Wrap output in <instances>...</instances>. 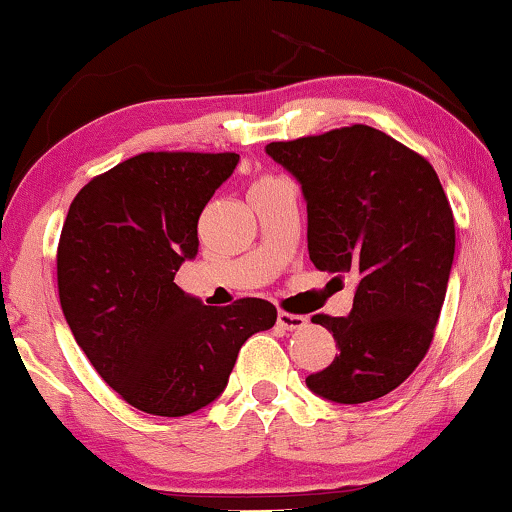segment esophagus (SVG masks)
Returning a JSON list of instances; mask_svg holds the SVG:
<instances>
[{
	"label": "esophagus",
	"instance_id": "obj_1",
	"mask_svg": "<svg viewBox=\"0 0 512 512\" xmlns=\"http://www.w3.org/2000/svg\"><path fill=\"white\" fill-rule=\"evenodd\" d=\"M276 323L283 328V331H300V328L307 326V316L300 314H288V312H278Z\"/></svg>",
	"mask_w": 512,
	"mask_h": 512
}]
</instances>
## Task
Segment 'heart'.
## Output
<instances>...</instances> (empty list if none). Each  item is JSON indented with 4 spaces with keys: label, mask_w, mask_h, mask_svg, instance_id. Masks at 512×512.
Returning a JSON list of instances; mask_svg holds the SVG:
<instances>
[{
    "label": "heart",
    "mask_w": 512,
    "mask_h": 512,
    "mask_svg": "<svg viewBox=\"0 0 512 512\" xmlns=\"http://www.w3.org/2000/svg\"><path fill=\"white\" fill-rule=\"evenodd\" d=\"M267 181H274V179H260V181H257V184H267ZM255 184V186H257Z\"/></svg>",
    "instance_id": "1"
}]
</instances>
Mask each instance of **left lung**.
Returning a JSON list of instances; mask_svg holds the SVG:
<instances>
[{"label": "left lung", "instance_id": "1", "mask_svg": "<svg viewBox=\"0 0 512 512\" xmlns=\"http://www.w3.org/2000/svg\"><path fill=\"white\" fill-rule=\"evenodd\" d=\"M264 151L307 200L314 267L357 278L352 312L312 319L333 333L340 354L307 387L335 404L385 397L430 349L454 264V215L437 172L366 125Z\"/></svg>", "mask_w": 512, "mask_h": 512}]
</instances>
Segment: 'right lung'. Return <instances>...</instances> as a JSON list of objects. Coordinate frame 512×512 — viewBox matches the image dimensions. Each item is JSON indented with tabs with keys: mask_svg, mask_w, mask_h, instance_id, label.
<instances>
[{
	"mask_svg": "<svg viewBox=\"0 0 512 512\" xmlns=\"http://www.w3.org/2000/svg\"><path fill=\"white\" fill-rule=\"evenodd\" d=\"M236 165V153H141L70 203L56 255L63 314L96 373L144 413L212 404L243 342L276 323L260 297L208 307L174 283L198 255L200 212Z\"/></svg>",
	"mask_w": 512,
	"mask_h": 512,
	"instance_id": "right-lung-1",
	"label": "right lung"
}]
</instances>
